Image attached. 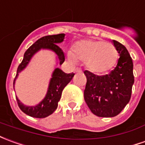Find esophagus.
<instances>
[{"instance_id":"34e87169","label":"esophagus","mask_w":145,"mask_h":145,"mask_svg":"<svg viewBox=\"0 0 145 145\" xmlns=\"http://www.w3.org/2000/svg\"><path fill=\"white\" fill-rule=\"evenodd\" d=\"M75 72L77 73H82V70L80 69V68H77V69L75 70Z\"/></svg>"}]
</instances>
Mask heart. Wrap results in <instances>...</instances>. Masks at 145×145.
<instances>
[{
	"instance_id": "b5f03b06",
	"label": "heart",
	"mask_w": 145,
	"mask_h": 145,
	"mask_svg": "<svg viewBox=\"0 0 145 145\" xmlns=\"http://www.w3.org/2000/svg\"><path fill=\"white\" fill-rule=\"evenodd\" d=\"M67 56L72 63H84L92 72L100 74L115 65L118 54L117 48L111 42L87 39L76 42L73 52H69Z\"/></svg>"
}]
</instances>
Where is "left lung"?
I'll return each instance as SVG.
<instances>
[{
	"label": "left lung",
	"instance_id": "1",
	"mask_svg": "<svg viewBox=\"0 0 145 145\" xmlns=\"http://www.w3.org/2000/svg\"><path fill=\"white\" fill-rule=\"evenodd\" d=\"M112 41L120 56L115 69L105 75L84 71L87 79L84 99L90 111L98 117L118 115L129 103L134 82L129 52L118 41Z\"/></svg>",
	"mask_w": 145,
	"mask_h": 145
}]
</instances>
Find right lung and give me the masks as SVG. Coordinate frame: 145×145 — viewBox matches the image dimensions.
I'll use <instances>...</instances> for the list:
<instances>
[{
	"label": "right lung",
	"mask_w": 145,
	"mask_h": 145,
	"mask_svg": "<svg viewBox=\"0 0 145 145\" xmlns=\"http://www.w3.org/2000/svg\"><path fill=\"white\" fill-rule=\"evenodd\" d=\"M64 36H65L64 34L44 36L38 39L34 44H32L24 53L23 61L17 68V73L13 82V85L15 84V81L19 73L27 67L28 63L30 62L31 57L34 56V53H36L41 48H48L55 52L59 60V65H61L65 60V56L62 49L59 47L57 44L63 41ZM74 75V73L66 74L60 69L56 68L52 74V78L49 82L48 92L44 100L40 104H37V106L27 107L23 105L19 101V99L16 98L18 106L20 107L23 112L34 118H42L50 115L56 111V109L58 107V102L60 100L63 89L71 81Z\"/></svg>",
	"instance_id": "obj_1"
}]
</instances>
